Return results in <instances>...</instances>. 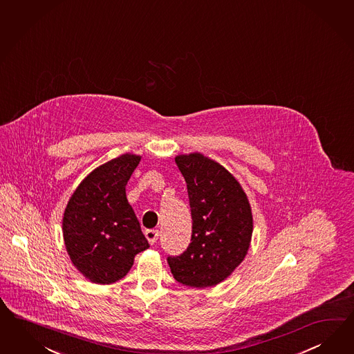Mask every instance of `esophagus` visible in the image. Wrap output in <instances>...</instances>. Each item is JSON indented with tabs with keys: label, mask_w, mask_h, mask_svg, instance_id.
I'll use <instances>...</instances> for the list:
<instances>
[{
	"label": "esophagus",
	"mask_w": 354,
	"mask_h": 354,
	"mask_svg": "<svg viewBox=\"0 0 354 354\" xmlns=\"http://www.w3.org/2000/svg\"><path fill=\"white\" fill-rule=\"evenodd\" d=\"M159 230H156V229H150V230H146L145 232V235H146V238H147V241L150 242V244H155L156 241H158V238H159Z\"/></svg>",
	"instance_id": "esophagus-1"
}]
</instances>
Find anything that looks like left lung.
<instances>
[{"mask_svg": "<svg viewBox=\"0 0 354 354\" xmlns=\"http://www.w3.org/2000/svg\"><path fill=\"white\" fill-rule=\"evenodd\" d=\"M192 211V243L185 252L168 256L177 282L212 287L242 263L252 236V213L239 182L223 165L202 153L178 155Z\"/></svg>", "mask_w": 354, "mask_h": 354, "instance_id": "1", "label": "left lung"}]
</instances>
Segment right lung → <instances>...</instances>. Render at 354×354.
I'll return each mask as SVG.
<instances>
[{"instance_id":"right-lung-1","label":"right lung","mask_w":354,"mask_h":354,"mask_svg":"<svg viewBox=\"0 0 354 354\" xmlns=\"http://www.w3.org/2000/svg\"><path fill=\"white\" fill-rule=\"evenodd\" d=\"M141 156L124 153L88 174L66 207L63 236L72 263L91 282L111 284L150 247L125 186Z\"/></svg>"}]
</instances>
